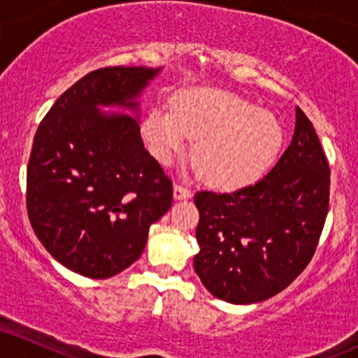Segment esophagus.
<instances>
[{"instance_id": "34e87169", "label": "esophagus", "mask_w": 358, "mask_h": 358, "mask_svg": "<svg viewBox=\"0 0 358 358\" xmlns=\"http://www.w3.org/2000/svg\"><path fill=\"white\" fill-rule=\"evenodd\" d=\"M173 196L175 200H188L192 199V190H188V188L183 187V185L176 183L173 187Z\"/></svg>"}]
</instances>
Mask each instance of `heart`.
<instances>
[{
    "label": "heart",
    "mask_w": 358,
    "mask_h": 358,
    "mask_svg": "<svg viewBox=\"0 0 358 358\" xmlns=\"http://www.w3.org/2000/svg\"><path fill=\"white\" fill-rule=\"evenodd\" d=\"M143 136L163 165H170L193 139V159L205 182L232 190L256 182L273 165L282 127L273 114L236 94L196 89L176 94L171 110L151 109Z\"/></svg>",
    "instance_id": "heart-1"
}]
</instances>
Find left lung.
Masks as SVG:
<instances>
[{"instance_id": "obj_1", "label": "left lung", "mask_w": 358, "mask_h": 358, "mask_svg": "<svg viewBox=\"0 0 358 358\" xmlns=\"http://www.w3.org/2000/svg\"><path fill=\"white\" fill-rule=\"evenodd\" d=\"M330 196V166L315 127L296 108L289 146L256 185L199 192L193 268L215 298L252 305L281 293L313 257Z\"/></svg>"}]
</instances>
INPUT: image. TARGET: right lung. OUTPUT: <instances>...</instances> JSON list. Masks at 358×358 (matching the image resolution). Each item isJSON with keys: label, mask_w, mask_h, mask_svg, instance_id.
Wrapping results in <instances>:
<instances>
[{"label": "right lung", "mask_w": 358, "mask_h": 358, "mask_svg": "<svg viewBox=\"0 0 358 358\" xmlns=\"http://www.w3.org/2000/svg\"><path fill=\"white\" fill-rule=\"evenodd\" d=\"M159 72H90L62 94L36 129L28 217L52 257L80 276L106 279L129 268L145 250L150 225L171 207L170 178L139 133V97Z\"/></svg>", "instance_id": "1"}]
</instances>
